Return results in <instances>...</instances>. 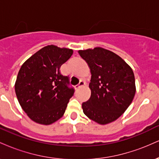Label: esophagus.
Instances as JSON below:
<instances>
[{"mask_svg": "<svg viewBox=\"0 0 159 159\" xmlns=\"http://www.w3.org/2000/svg\"><path fill=\"white\" fill-rule=\"evenodd\" d=\"M84 85H85V82L84 81H80L79 84L76 85L75 87V90H78V89H80L81 87H84Z\"/></svg>", "mask_w": 159, "mask_h": 159, "instance_id": "esophagus-1", "label": "esophagus"}]
</instances>
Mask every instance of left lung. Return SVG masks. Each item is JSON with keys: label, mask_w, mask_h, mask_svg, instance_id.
<instances>
[{"label": "left lung", "mask_w": 159, "mask_h": 159, "mask_svg": "<svg viewBox=\"0 0 159 159\" xmlns=\"http://www.w3.org/2000/svg\"><path fill=\"white\" fill-rule=\"evenodd\" d=\"M91 72L90 99L82 103L84 114L98 124L114 121L132 103L136 92L132 68L115 53L96 47L78 51Z\"/></svg>", "instance_id": "obj_1"}]
</instances>
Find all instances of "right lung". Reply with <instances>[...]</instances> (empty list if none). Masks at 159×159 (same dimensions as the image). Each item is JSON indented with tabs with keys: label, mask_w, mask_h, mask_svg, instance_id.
<instances>
[{
	"label": "right lung",
	"mask_w": 159,
	"mask_h": 159,
	"mask_svg": "<svg viewBox=\"0 0 159 159\" xmlns=\"http://www.w3.org/2000/svg\"><path fill=\"white\" fill-rule=\"evenodd\" d=\"M73 54L72 49L47 45L21 66L15 91L21 108L33 121L50 125L63 116L74 89L60 68Z\"/></svg>",
	"instance_id": "obj_1"
}]
</instances>
